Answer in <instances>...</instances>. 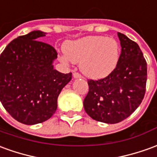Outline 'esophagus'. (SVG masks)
<instances>
[{
    "label": "esophagus",
    "instance_id": "obj_1",
    "mask_svg": "<svg viewBox=\"0 0 157 157\" xmlns=\"http://www.w3.org/2000/svg\"><path fill=\"white\" fill-rule=\"evenodd\" d=\"M81 74H79L78 73H73V78H81Z\"/></svg>",
    "mask_w": 157,
    "mask_h": 157
}]
</instances>
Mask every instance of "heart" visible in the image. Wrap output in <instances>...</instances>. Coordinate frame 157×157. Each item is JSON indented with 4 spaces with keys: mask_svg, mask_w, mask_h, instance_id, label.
<instances>
[{
    "mask_svg": "<svg viewBox=\"0 0 157 157\" xmlns=\"http://www.w3.org/2000/svg\"><path fill=\"white\" fill-rule=\"evenodd\" d=\"M60 60L64 63H79L88 78L99 79L108 76L116 68L120 56L118 43L113 38L90 35L67 41Z\"/></svg>",
    "mask_w": 157,
    "mask_h": 157,
    "instance_id": "heart-1",
    "label": "heart"
}]
</instances>
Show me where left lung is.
I'll return each instance as SVG.
<instances>
[{
  "label": "left lung",
  "mask_w": 157,
  "mask_h": 157,
  "mask_svg": "<svg viewBox=\"0 0 157 157\" xmlns=\"http://www.w3.org/2000/svg\"><path fill=\"white\" fill-rule=\"evenodd\" d=\"M121 44L118 63L112 73L98 80H88L84 100L91 118L105 123L126 119L140 105L145 93L147 63L140 46L125 34L117 33Z\"/></svg>",
  "instance_id": "obj_1"
}]
</instances>
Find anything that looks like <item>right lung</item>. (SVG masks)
<instances>
[{"label": "right lung", "mask_w": 157, "mask_h": 157, "mask_svg": "<svg viewBox=\"0 0 157 157\" xmlns=\"http://www.w3.org/2000/svg\"><path fill=\"white\" fill-rule=\"evenodd\" d=\"M46 33L35 30L17 37L1 54V102L17 122L34 125L55 113L59 94L72 73L54 69L57 52L37 40Z\"/></svg>", "instance_id": "obj_1"}]
</instances>
